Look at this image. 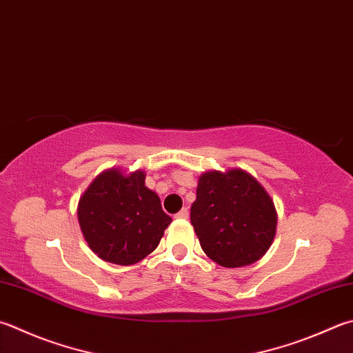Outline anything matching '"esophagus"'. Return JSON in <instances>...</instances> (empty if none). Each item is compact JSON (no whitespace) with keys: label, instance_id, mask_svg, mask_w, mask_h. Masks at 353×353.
I'll return each instance as SVG.
<instances>
[{"label":"esophagus","instance_id":"1","mask_svg":"<svg viewBox=\"0 0 353 353\" xmlns=\"http://www.w3.org/2000/svg\"><path fill=\"white\" fill-rule=\"evenodd\" d=\"M175 218H178V219H188V218H189V210H188V208H184V209L179 210L178 214L175 215Z\"/></svg>","mask_w":353,"mask_h":353}]
</instances>
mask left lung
Segmentation results:
<instances>
[{"label":"left lung","instance_id":"obj_1","mask_svg":"<svg viewBox=\"0 0 353 353\" xmlns=\"http://www.w3.org/2000/svg\"><path fill=\"white\" fill-rule=\"evenodd\" d=\"M190 223L212 261L243 268L264 256L276 234V209L261 183L243 169L199 175Z\"/></svg>","mask_w":353,"mask_h":353}]
</instances>
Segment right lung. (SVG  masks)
I'll return each mask as SVG.
<instances>
[{
  "label": "right lung",
  "mask_w": 353,
  "mask_h": 353,
  "mask_svg": "<svg viewBox=\"0 0 353 353\" xmlns=\"http://www.w3.org/2000/svg\"><path fill=\"white\" fill-rule=\"evenodd\" d=\"M78 223L90 250L103 261L132 265L157 249L172 218L145 185V172L110 168L78 201Z\"/></svg>",
  "instance_id": "add662e5"
}]
</instances>
